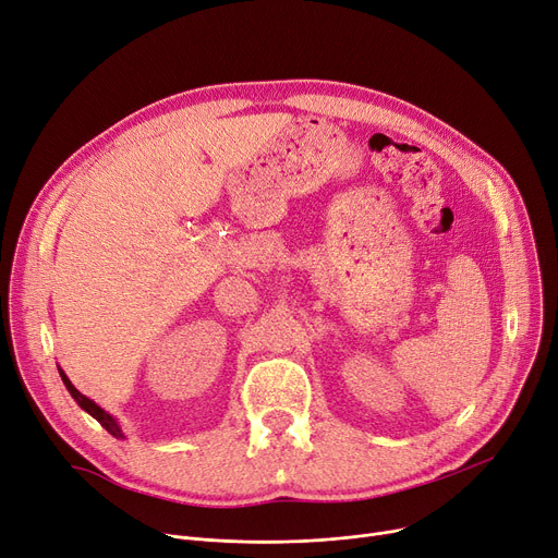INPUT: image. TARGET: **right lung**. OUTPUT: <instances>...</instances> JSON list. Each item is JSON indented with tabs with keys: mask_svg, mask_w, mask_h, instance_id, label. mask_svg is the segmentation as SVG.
<instances>
[{
	"mask_svg": "<svg viewBox=\"0 0 558 558\" xmlns=\"http://www.w3.org/2000/svg\"><path fill=\"white\" fill-rule=\"evenodd\" d=\"M58 373H61V379H63L65 389L70 391V396L76 400V404L83 409V412H87V414H90L93 418H97V421L101 423V427H104V429H108L114 438H126V436H124V432H122V427H120V423H117V421L106 412V409H101L95 400H90L87 396H83V393H81V391L70 383V377L65 375V371H63L61 366H58Z\"/></svg>",
	"mask_w": 558,
	"mask_h": 558,
	"instance_id": "1",
	"label": "right lung"
}]
</instances>
